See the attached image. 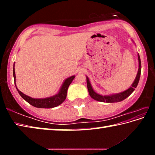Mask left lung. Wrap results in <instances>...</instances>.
<instances>
[{
  "label": "left lung",
  "instance_id": "8db88e82",
  "mask_svg": "<svg viewBox=\"0 0 155 155\" xmlns=\"http://www.w3.org/2000/svg\"><path fill=\"white\" fill-rule=\"evenodd\" d=\"M133 41V40H132ZM133 42L134 43V41H133ZM138 56V64H139V68L136 77L135 78L134 81L132 83L130 87L127 89V90L124 91H122V92L120 93H116V94H109V95H101V94H98L92 88V86H91L90 79L89 78L86 76V79H87V90L89 91V94L91 97V98L95 100V101H99V102H103V103H117V102H120L124 101L127 97L129 96L131 94H132L133 91H134L135 89L137 87L138 85L139 81H140V75H141V59L140 57L139 53L137 54Z\"/></svg>",
  "mask_w": 155,
  "mask_h": 155
}]
</instances>
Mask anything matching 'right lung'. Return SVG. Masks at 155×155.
<instances>
[{"label":"right lung","instance_id":"add662e5","mask_svg":"<svg viewBox=\"0 0 155 155\" xmlns=\"http://www.w3.org/2000/svg\"><path fill=\"white\" fill-rule=\"evenodd\" d=\"M15 63L14 64V70H13V74H14V83L16 87L17 90L19 93L20 95L22 98L25 100L28 103H29L31 105L37 107V108H44V109H49V108H53V107H56L61 104L63 102H64L65 98H66L67 96V91L69 85L71 84L72 81L75 78V76L73 75L71 77L65 78L64 82H63L62 85L60 87L59 90L57 94L55 95L47 97V98H34L32 97H30L26 94H23L22 91H20L17 88L16 86V77H15Z\"/></svg>","mask_w":155,"mask_h":155}]
</instances>
